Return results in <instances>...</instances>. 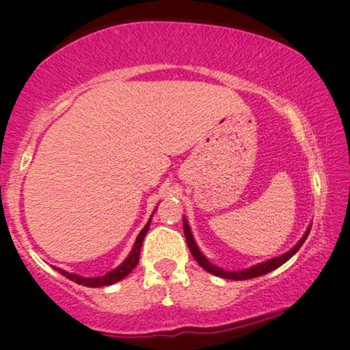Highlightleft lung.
Instances as JSON below:
<instances>
[{
  "instance_id": "left-lung-1",
  "label": "left lung",
  "mask_w": 350,
  "mask_h": 350,
  "mask_svg": "<svg viewBox=\"0 0 350 350\" xmlns=\"http://www.w3.org/2000/svg\"><path fill=\"white\" fill-rule=\"evenodd\" d=\"M310 226H312V224H309L308 229H306V232L303 234V237H301L299 241L296 242L295 245L291 247L288 252L282 253V255H279V256L271 258V260H266V261H262V262H258V265H253V266H250V267H247V269H241V271H226V269H223V267H218V266L212 265V262H210V261L207 260V256H205L204 253L200 252L199 245H198V243H196V241H194L193 232H191V228H189V224H188V219H186V217H183V231H185L186 243H188L189 252L193 253L194 260L198 261L199 265L202 266L205 271L210 272V274H213V275H217V277H221V279H231V280H247V279H253V277L265 275V274H267V272H271V271L277 269V267H280L282 265H284V262L288 261L290 258L293 256L295 253L299 250L301 245H303L304 241H306V239H308V236H309Z\"/></svg>"
}]
</instances>
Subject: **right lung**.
Instances as JSON below:
<instances>
[{
  "label": "right lung",
  "mask_w": 350,
  "mask_h": 350,
  "mask_svg": "<svg viewBox=\"0 0 350 350\" xmlns=\"http://www.w3.org/2000/svg\"><path fill=\"white\" fill-rule=\"evenodd\" d=\"M157 208V207H156ZM156 212V210H154ZM152 212V215H154ZM151 215V218H152ZM151 218L148 219V223L145 224V228L142 229L140 232H138V236L135 239V242H133V247L131 253H129L126 260H124L121 265L118 267H114L109 272H107L105 275H97V277H83V275H78V274H73V272H68V271H64L60 269V267H54L55 271H59L62 275H65L66 279L76 282V284L79 285H84V286H90V288H100V286H108V285H113L116 284V282L122 280L124 277H127L131 274L133 267L138 265V260H140V250H142V243H143V239H145L148 229H150V224H151Z\"/></svg>",
  "instance_id": "obj_1"
}]
</instances>
